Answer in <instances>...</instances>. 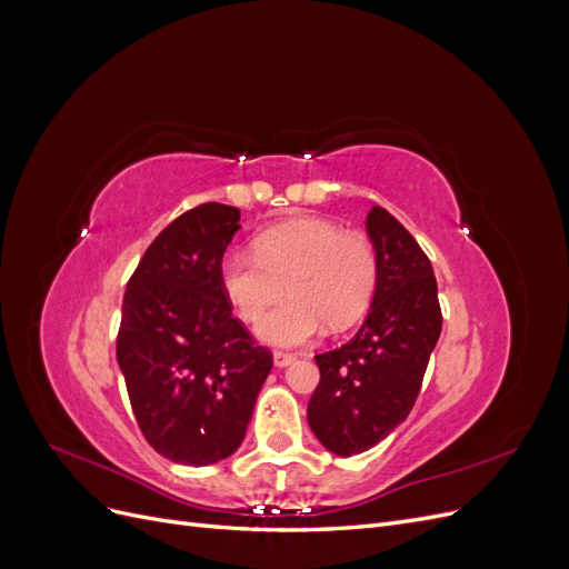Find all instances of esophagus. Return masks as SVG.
Returning a JSON list of instances; mask_svg holds the SVG:
<instances>
[{
	"instance_id": "34e87169",
	"label": "esophagus",
	"mask_w": 569,
	"mask_h": 569,
	"mask_svg": "<svg viewBox=\"0 0 569 569\" xmlns=\"http://www.w3.org/2000/svg\"><path fill=\"white\" fill-rule=\"evenodd\" d=\"M272 360H274V366H278V368H287V366L295 363L297 356L295 353H287V351H274Z\"/></svg>"
}]
</instances>
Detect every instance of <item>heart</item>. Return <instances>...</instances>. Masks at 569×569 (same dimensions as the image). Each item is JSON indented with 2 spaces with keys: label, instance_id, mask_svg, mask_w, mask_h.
<instances>
[{
  "label": "heart",
  "instance_id": "b5f03b06",
  "mask_svg": "<svg viewBox=\"0 0 569 569\" xmlns=\"http://www.w3.org/2000/svg\"><path fill=\"white\" fill-rule=\"evenodd\" d=\"M253 251H230L220 261L222 295L239 318L258 320L256 332L272 347H299L327 322L351 327L372 299L377 253L360 232H341L332 220L291 218L256 237Z\"/></svg>",
  "mask_w": 569,
  "mask_h": 569
}]
</instances>
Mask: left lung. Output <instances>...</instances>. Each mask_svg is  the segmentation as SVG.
Returning a JSON list of instances; mask_svg holds the SVG:
<instances>
[{"label": "left lung", "mask_w": 569, "mask_h": 569, "mask_svg": "<svg viewBox=\"0 0 569 569\" xmlns=\"http://www.w3.org/2000/svg\"><path fill=\"white\" fill-rule=\"evenodd\" d=\"M366 228L377 253L370 313L351 341L316 356L320 382L308 401V425L337 456L372 449L408 418L441 335L427 253L382 206Z\"/></svg>", "instance_id": "1"}]
</instances>
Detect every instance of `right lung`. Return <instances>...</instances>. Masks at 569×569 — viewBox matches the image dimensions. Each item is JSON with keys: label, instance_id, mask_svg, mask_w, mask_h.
<instances>
[{"label": "right lung", "instance_id": "1", "mask_svg": "<svg viewBox=\"0 0 569 569\" xmlns=\"http://www.w3.org/2000/svg\"><path fill=\"white\" fill-rule=\"evenodd\" d=\"M239 228L234 206L182 213L149 244L123 297L116 358L137 425L153 451L194 468L239 449L272 368L220 287Z\"/></svg>", "mask_w": 569, "mask_h": 569}]
</instances>
